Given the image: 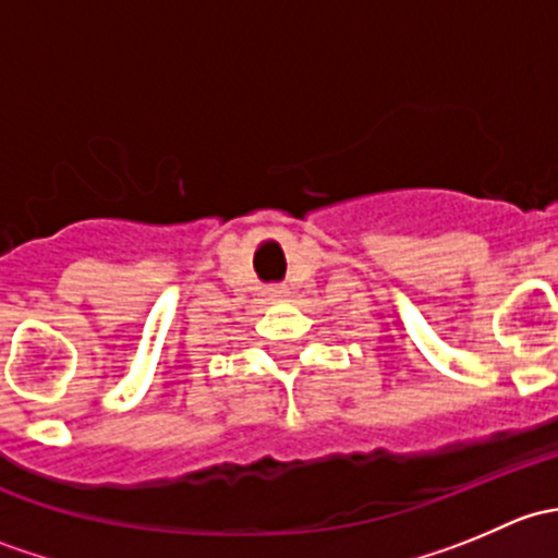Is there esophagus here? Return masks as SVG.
<instances>
[{"label":"esophagus","instance_id":"esophagus-1","mask_svg":"<svg viewBox=\"0 0 558 558\" xmlns=\"http://www.w3.org/2000/svg\"><path fill=\"white\" fill-rule=\"evenodd\" d=\"M283 296H289V289H286V286H267V289H264V300H283Z\"/></svg>","mask_w":558,"mask_h":558}]
</instances>
